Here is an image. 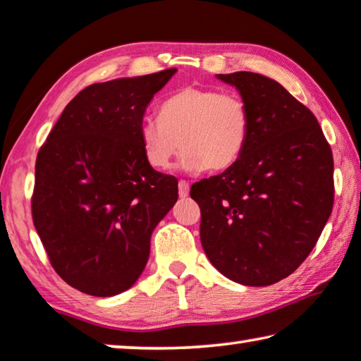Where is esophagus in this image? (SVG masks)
Segmentation results:
<instances>
[{
	"mask_svg": "<svg viewBox=\"0 0 361 361\" xmlns=\"http://www.w3.org/2000/svg\"><path fill=\"white\" fill-rule=\"evenodd\" d=\"M178 194H180V197H186L188 194H190V183L185 180H180L178 181Z\"/></svg>",
	"mask_w": 361,
	"mask_h": 361,
	"instance_id": "1",
	"label": "esophagus"
}]
</instances>
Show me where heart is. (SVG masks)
<instances>
[{"label": "heart", "instance_id": "obj_1", "mask_svg": "<svg viewBox=\"0 0 361 361\" xmlns=\"http://www.w3.org/2000/svg\"><path fill=\"white\" fill-rule=\"evenodd\" d=\"M250 117L233 93L185 87L164 101L160 117H142L138 138L147 164L167 169L178 151L181 170L220 171L233 167L247 146Z\"/></svg>", "mask_w": 361, "mask_h": 361}]
</instances>
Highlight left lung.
Here are the masks:
<instances>
[{
  "label": "left lung",
  "mask_w": 361,
  "mask_h": 361,
  "mask_svg": "<svg viewBox=\"0 0 361 361\" xmlns=\"http://www.w3.org/2000/svg\"><path fill=\"white\" fill-rule=\"evenodd\" d=\"M249 109L243 156L221 175L194 183L201 243L223 276L244 286L288 278L317 244L334 202L333 152L310 109L274 80L219 73Z\"/></svg>",
  "instance_id": "obj_1"
}]
</instances>
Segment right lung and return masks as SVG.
<instances>
[{
	"mask_svg": "<svg viewBox=\"0 0 361 361\" xmlns=\"http://www.w3.org/2000/svg\"><path fill=\"white\" fill-rule=\"evenodd\" d=\"M175 72L90 85L38 152L33 225L56 273L80 293L130 289L178 199V181L147 164L138 138L147 104Z\"/></svg>",
	"mask_w": 361,
	"mask_h": 361,
	"instance_id": "1",
	"label": "right lung"
}]
</instances>
